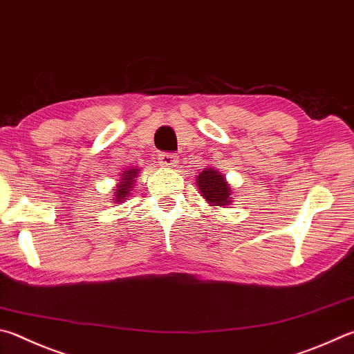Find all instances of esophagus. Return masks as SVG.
Masks as SVG:
<instances>
[{"instance_id": "esophagus-1", "label": "esophagus", "mask_w": 354, "mask_h": 354, "mask_svg": "<svg viewBox=\"0 0 354 354\" xmlns=\"http://www.w3.org/2000/svg\"><path fill=\"white\" fill-rule=\"evenodd\" d=\"M158 159L160 167H165V169H173L178 164V156L171 155V153H160Z\"/></svg>"}]
</instances>
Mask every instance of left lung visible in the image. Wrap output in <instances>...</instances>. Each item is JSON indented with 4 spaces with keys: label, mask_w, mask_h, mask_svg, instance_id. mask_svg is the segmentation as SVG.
<instances>
[{
    "label": "left lung",
    "mask_w": 354,
    "mask_h": 354,
    "mask_svg": "<svg viewBox=\"0 0 354 354\" xmlns=\"http://www.w3.org/2000/svg\"><path fill=\"white\" fill-rule=\"evenodd\" d=\"M196 187L207 204L214 207H227L230 203H234L232 189L226 181V176L214 167H207L196 175Z\"/></svg>",
    "instance_id": "8db88e82"
}]
</instances>
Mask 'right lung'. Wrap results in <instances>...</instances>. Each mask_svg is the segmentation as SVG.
Returning <instances> with one entry per match:
<instances>
[{"mask_svg":"<svg viewBox=\"0 0 354 354\" xmlns=\"http://www.w3.org/2000/svg\"><path fill=\"white\" fill-rule=\"evenodd\" d=\"M139 171L140 170L136 169V167H131V169H127L124 173H120V179H119V183L115 184L114 195L111 199L114 204H120L122 201H125V199L131 195Z\"/></svg>","mask_w":354,"mask_h":354,"instance_id":"obj_1","label":"right lung"}]
</instances>
